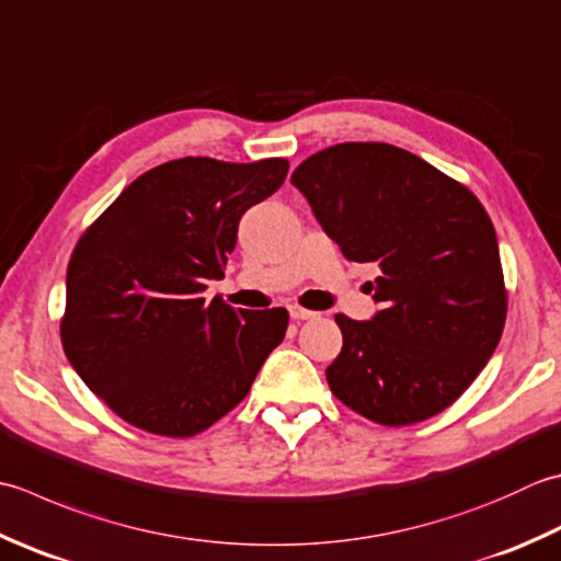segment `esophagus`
<instances>
[{
	"mask_svg": "<svg viewBox=\"0 0 561 561\" xmlns=\"http://www.w3.org/2000/svg\"><path fill=\"white\" fill-rule=\"evenodd\" d=\"M294 321H311V318H316L318 313L316 311H309V309H301V306H291L289 309Z\"/></svg>",
	"mask_w": 561,
	"mask_h": 561,
	"instance_id": "1",
	"label": "esophagus"
}]
</instances>
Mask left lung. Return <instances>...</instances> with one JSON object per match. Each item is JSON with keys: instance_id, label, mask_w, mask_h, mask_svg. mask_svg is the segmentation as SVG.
I'll list each match as a JSON object with an SVG mask.
<instances>
[{"instance_id": "1", "label": "left lung", "mask_w": 561, "mask_h": 561, "mask_svg": "<svg viewBox=\"0 0 561 561\" xmlns=\"http://www.w3.org/2000/svg\"><path fill=\"white\" fill-rule=\"evenodd\" d=\"M291 184L353 262L381 270V311L343 313L328 387L365 419L401 427L453 405L506 325L499 240L465 184L389 142H337L306 158Z\"/></svg>"}]
</instances>
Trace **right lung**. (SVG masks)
<instances>
[{"label": "right lung", "mask_w": 561, "mask_h": 561, "mask_svg": "<svg viewBox=\"0 0 561 561\" xmlns=\"http://www.w3.org/2000/svg\"><path fill=\"white\" fill-rule=\"evenodd\" d=\"M289 162L180 158L140 174L77 240L60 321L77 375L118 419L192 437L248 397L289 325L287 309H230L221 279L238 221Z\"/></svg>", "instance_id": "1"}]
</instances>
